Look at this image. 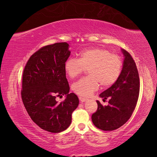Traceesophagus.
I'll return each mask as SVG.
<instances>
[{"mask_svg": "<svg viewBox=\"0 0 157 157\" xmlns=\"http://www.w3.org/2000/svg\"><path fill=\"white\" fill-rule=\"evenodd\" d=\"M79 100H80V102H86V101L88 100L87 98H82V97H79Z\"/></svg>", "mask_w": 157, "mask_h": 157, "instance_id": "obj_1", "label": "esophagus"}]
</instances>
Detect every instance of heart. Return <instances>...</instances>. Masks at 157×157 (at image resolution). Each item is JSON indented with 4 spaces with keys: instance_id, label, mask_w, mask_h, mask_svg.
Here are the masks:
<instances>
[{
    "instance_id": "obj_1",
    "label": "heart",
    "mask_w": 157,
    "mask_h": 157,
    "mask_svg": "<svg viewBox=\"0 0 157 157\" xmlns=\"http://www.w3.org/2000/svg\"><path fill=\"white\" fill-rule=\"evenodd\" d=\"M122 60L118 55L105 49L90 48L79 54V59L69 58L64 63V70L70 78L88 69L89 77L80 79L73 84V91L81 96H89L96 91L99 84L109 87L118 79L122 70Z\"/></svg>"
}]
</instances>
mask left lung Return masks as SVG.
Returning a JSON list of instances; mask_svg holds the SVG:
<instances>
[{
    "label": "left lung",
    "instance_id": "8db88e82",
    "mask_svg": "<svg viewBox=\"0 0 157 157\" xmlns=\"http://www.w3.org/2000/svg\"><path fill=\"white\" fill-rule=\"evenodd\" d=\"M121 51L124 60L121 75L99 95L103 100L109 98V105L102 106L96 100L98 109L91 116L94 125L103 131H113L123 126L131 117L139 98L140 82L136 63L128 52L124 49Z\"/></svg>",
    "mask_w": 157,
    "mask_h": 157
}]
</instances>
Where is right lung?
Returning <instances> with one entry per match:
<instances>
[{"instance_id": "obj_1", "label": "right lung", "mask_w": 157, "mask_h": 157, "mask_svg": "<svg viewBox=\"0 0 157 157\" xmlns=\"http://www.w3.org/2000/svg\"><path fill=\"white\" fill-rule=\"evenodd\" d=\"M71 55L68 44L44 46L32 55L23 71L21 98L32 120L41 129L59 133L70 126L79 99L69 93L64 63ZM65 95L64 101L55 98Z\"/></svg>"}]
</instances>
